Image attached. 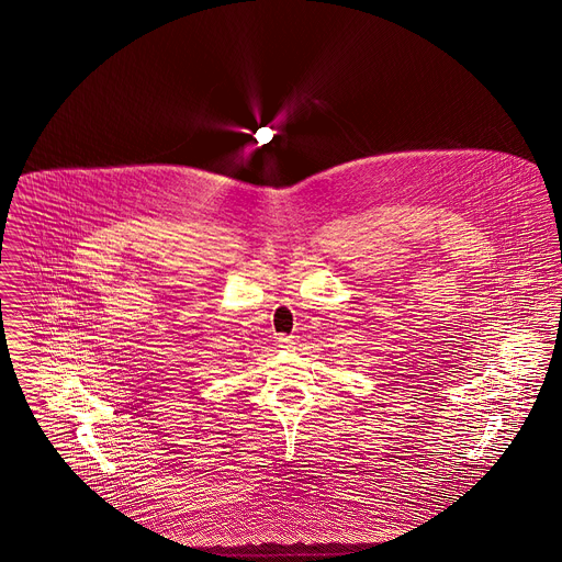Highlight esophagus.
I'll list each match as a JSON object with an SVG mask.
<instances>
[{
    "label": "esophagus",
    "instance_id": "1",
    "mask_svg": "<svg viewBox=\"0 0 562 562\" xmlns=\"http://www.w3.org/2000/svg\"><path fill=\"white\" fill-rule=\"evenodd\" d=\"M278 344H280V346H282V348H286V349L294 348L293 337H286V335H280V337H278Z\"/></svg>",
    "mask_w": 562,
    "mask_h": 562
}]
</instances>
